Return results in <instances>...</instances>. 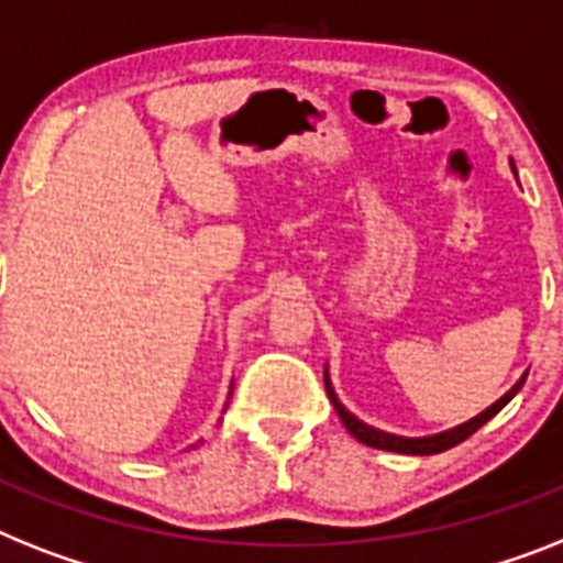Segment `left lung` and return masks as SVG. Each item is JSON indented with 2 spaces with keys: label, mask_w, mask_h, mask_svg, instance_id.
<instances>
[{
  "label": "left lung",
  "mask_w": 563,
  "mask_h": 563,
  "mask_svg": "<svg viewBox=\"0 0 563 563\" xmlns=\"http://www.w3.org/2000/svg\"><path fill=\"white\" fill-rule=\"evenodd\" d=\"M512 172H515V164H512ZM515 175H518V172H515ZM523 383H527V374H523L521 379H518V383H515L512 388L504 394V397L495 399V402H492L486 411H481V415L472 417V420L460 422V426H454V429L438 431V434H426V438H402V434H391V431L374 429V426L362 422L356 415H351V411L342 406V399L336 397V388H333L331 374H328V365H324V391H328V397H331L339 420L345 422V429L351 431V434H354L360 443L371 445V449H383V452H397V454H440V452H445V449H452V445L463 443V440L472 438V434H475L481 426H486L492 417L498 415L500 408H504L506 402L515 397V394L521 391Z\"/></svg>",
  "instance_id": "obj_1"
}]
</instances>
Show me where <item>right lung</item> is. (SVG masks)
<instances>
[{
    "label": "right lung",
    "instance_id": "add662e5",
    "mask_svg": "<svg viewBox=\"0 0 563 563\" xmlns=\"http://www.w3.org/2000/svg\"><path fill=\"white\" fill-rule=\"evenodd\" d=\"M230 394H232V388H230ZM224 408H227V406H224Z\"/></svg>",
    "mask_w": 563,
    "mask_h": 563
}]
</instances>
